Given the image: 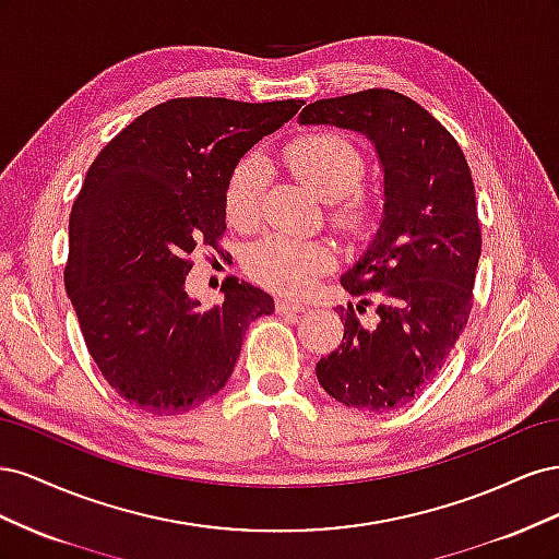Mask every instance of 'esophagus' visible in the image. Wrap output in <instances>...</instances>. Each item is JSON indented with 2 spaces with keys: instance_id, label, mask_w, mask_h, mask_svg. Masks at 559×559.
Segmentation results:
<instances>
[{
  "instance_id": "esophagus-1",
  "label": "esophagus",
  "mask_w": 559,
  "mask_h": 559,
  "mask_svg": "<svg viewBox=\"0 0 559 559\" xmlns=\"http://www.w3.org/2000/svg\"><path fill=\"white\" fill-rule=\"evenodd\" d=\"M275 310H277L280 314H294V312H306V306H302V302H298V300L280 296V298L275 300Z\"/></svg>"
}]
</instances>
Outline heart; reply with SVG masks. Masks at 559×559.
Segmentation results:
<instances>
[{"label":"heart","instance_id":"1","mask_svg":"<svg viewBox=\"0 0 559 559\" xmlns=\"http://www.w3.org/2000/svg\"><path fill=\"white\" fill-rule=\"evenodd\" d=\"M284 165L319 195L329 200V222L347 238H361L378 218L376 195L361 189L366 158L357 144L331 130H312L289 140L282 151ZM267 167L251 156L235 165L226 181L224 210L228 224L251 230L263 214ZM335 265V251L324 240L292 235H265L245 251L247 273L267 289L302 296Z\"/></svg>","mask_w":559,"mask_h":559}]
</instances>
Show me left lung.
Masks as SVG:
<instances>
[{
  "label": "left lung",
  "mask_w": 559,
  "mask_h": 559,
  "mask_svg": "<svg viewBox=\"0 0 559 559\" xmlns=\"http://www.w3.org/2000/svg\"><path fill=\"white\" fill-rule=\"evenodd\" d=\"M298 121L364 132L382 160L380 228L341 280L361 302L337 308L343 345L319 359L317 380L335 401L386 413L438 376L473 308L483 238L468 163L441 121L389 88L317 99ZM368 305L373 328L358 321Z\"/></svg>",
  "instance_id": "1"
}]
</instances>
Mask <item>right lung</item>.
Wrapping results in <instances>:
<instances>
[{
	"label": "right lung",
	"instance_id": "right-lung-1",
	"mask_svg": "<svg viewBox=\"0 0 559 559\" xmlns=\"http://www.w3.org/2000/svg\"><path fill=\"white\" fill-rule=\"evenodd\" d=\"M302 99L175 97L99 151L70 214L64 289L99 373L130 405L177 415L222 389L273 296L233 282L205 310L183 289L200 247L222 251L224 191L247 151Z\"/></svg>",
	"mask_w": 559,
	"mask_h": 559
}]
</instances>
